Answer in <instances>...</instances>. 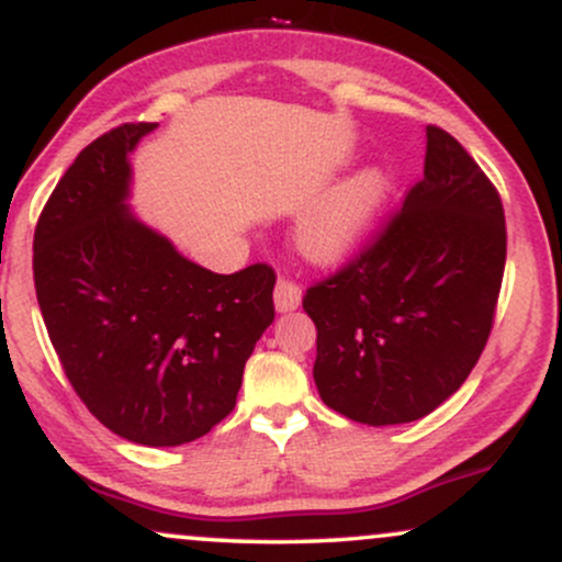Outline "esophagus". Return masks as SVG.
<instances>
[{
    "mask_svg": "<svg viewBox=\"0 0 562 562\" xmlns=\"http://www.w3.org/2000/svg\"><path fill=\"white\" fill-rule=\"evenodd\" d=\"M301 303V285L290 277H280L274 285V306L277 312H293Z\"/></svg>",
    "mask_w": 562,
    "mask_h": 562,
    "instance_id": "34e87169",
    "label": "esophagus"
}]
</instances>
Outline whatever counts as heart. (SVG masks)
Wrapping results in <instances>:
<instances>
[{"label": "heart", "instance_id": "1", "mask_svg": "<svg viewBox=\"0 0 562 562\" xmlns=\"http://www.w3.org/2000/svg\"><path fill=\"white\" fill-rule=\"evenodd\" d=\"M389 198V177L378 169H364L335 187L308 211L299 237L312 259L335 261L351 254L375 227Z\"/></svg>", "mask_w": 562, "mask_h": 562}]
</instances>
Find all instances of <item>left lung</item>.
<instances>
[{"mask_svg": "<svg viewBox=\"0 0 562 562\" xmlns=\"http://www.w3.org/2000/svg\"><path fill=\"white\" fill-rule=\"evenodd\" d=\"M505 256V209L492 179L449 132L428 126L420 182L303 295L317 325L322 402L367 425L430 415L486 348Z\"/></svg>", "mask_w": 562, "mask_h": 562, "instance_id": "left-lung-1", "label": "left lung"}]
</instances>
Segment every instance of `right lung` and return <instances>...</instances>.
<instances>
[{"label":"right lung","mask_w":562,"mask_h":562,"mask_svg":"<svg viewBox=\"0 0 562 562\" xmlns=\"http://www.w3.org/2000/svg\"><path fill=\"white\" fill-rule=\"evenodd\" d=\"M156 124H121L79 153L34 232V285L63 372L126 441L179 447L235 409L274 322L269 263L216 274L128 214L126 156Z\"/></svg>","instance_id":"right-lung-1"}]
</instances>
